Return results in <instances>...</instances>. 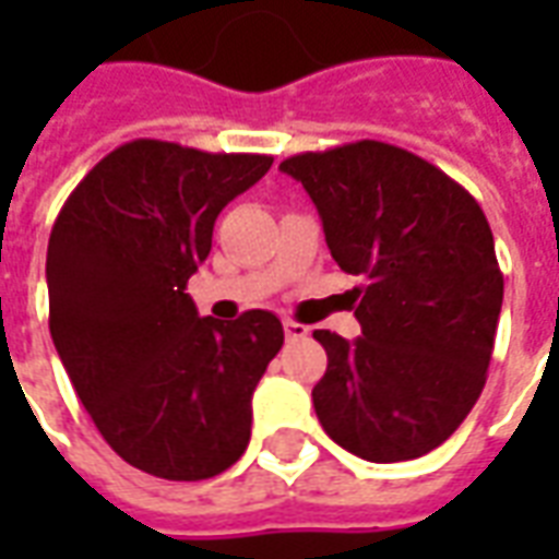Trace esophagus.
I'll list each match as a JSON object with an SVG mask.
<instances>
[{
  "label": "esophagus",
  "instance_id": "34e87169",
  "mask_svg": "<svg viewBox=\"0 0 559 559\" xmlns=\"http://www.w3.org/2000/svg\"><path fill=\"white\" fill-rule=\"evenodd\" d=\"M284 332H287V338L296 341V338H305V335H308V326L296 323V320H284Z\"/></svg>",
  "mask_w": 559,
  "mask_h": 559
}]
</instances>
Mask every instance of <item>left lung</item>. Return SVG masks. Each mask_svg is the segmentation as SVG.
I'll return each instance as SVG.
<instances>
[{
    "label": "left lung",
    "mask_w": 559,
    "mask_h": 559,
    "mask_svg": "<svg viewBox=\"0 0 559 559\" xmlns=\"http://www.w3.org/2000/svg\"><path fill=\"white\" fill-rule=\"evenodd\" d=\"M314 200L362 335L317 329V419L353 455L392 464L449 440L485 386L503 275L479 203L407 148L359 140L281 160Z\"/></svg>",
    "instance_id": "left-lung-1"
}]
</instances>
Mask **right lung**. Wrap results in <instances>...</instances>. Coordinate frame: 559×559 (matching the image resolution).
Returning <instances> with one entry per match:
<instances>
[{"label":"right lung","mask_w":559,"mask_h":559,"mask_svg":"<svg viewBox=\"0 0 559 559\" xmlns=\"http://www.w3.org/2000/svg\"><path fill=\"white\" fill-rule=\"evenodd\" d=\"M269 155L131 140L71 191L47 245L50 335L116 455L170 481L218 476L251 440V395L284 344L272 311L200 317L188 278Z\"/></svg>","instance_id":"add662e5"}]
</instances>
